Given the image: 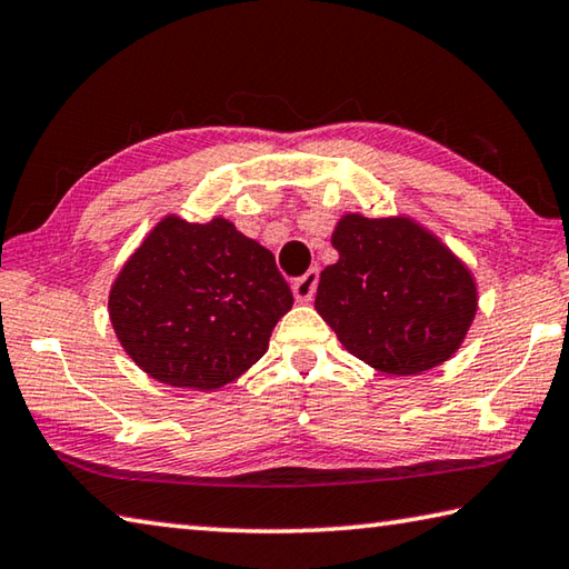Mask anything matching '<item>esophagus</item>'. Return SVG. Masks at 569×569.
<instances>
[{
	"instance_id": "34e87169",
	"label": "esophagus",
	"mask_w": 569,
	"mask_h": 569,
	"mask_svg": "<svg viewBox=\"0 0 569 569\" xmlns=\"http://www.w3.org/2000/svg\"><path fill=\"white\" fill-rule=\"evenodd\" d=\"M317 284H320V269H310V272H305L302 277L295 279L292 284V292H295V300L297 302H312V297L317 292Z\"/></svg>"
}]
</instances>
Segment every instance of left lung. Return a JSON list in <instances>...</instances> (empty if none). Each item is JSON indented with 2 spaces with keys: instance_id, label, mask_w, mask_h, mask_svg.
Segmentation results:
<instances>
[{
  "instance_id": "1",
  "label": "left lung",
  "mask_w": 569,
  "mask_h": 569,
  "mask_svg": "<svg viewBox=\"0 0 569 569\" xmlns=\"http://www.w3.org/2000/svg\"><path fill=\"white\" fill-rule=\"evenodd\" d=\"M315 310L362 362L387 375L442 365L477 312L475 279L440 239L412 219H340Z\"/></svg>"
}]
</instances>
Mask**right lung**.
<instances>
[{
  "label": "right lung",
  "instance_id": "obj_1",
  "mask_svg": "<svg viewBox=\"0 0 569 569\" xmlns=\"http://www.w3.org/2000/svg\"><path fill=\"white\" fill-rule=\"evenodd\" d=\"M292 302L274 254L232 222L167 217L119 272L109 320L149 377L209 392L267 352Z\"/></svg>",
  "mask_w": 569,
  "mask_h": 569
}]
</instances>
